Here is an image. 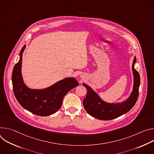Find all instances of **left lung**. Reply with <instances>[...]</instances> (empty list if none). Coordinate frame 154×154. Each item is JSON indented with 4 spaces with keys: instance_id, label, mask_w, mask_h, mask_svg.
Returning <instances> with one entry per match:
<instances>
[{
    "instance_id": "obj_1",
    "label": "left lung",
    "mask_w": 154,
    "mask_h": 154,
    "mask_svg": "<svg viewBox=\"0 0 154 154\" xmlns=\"http://www.w3.org/2000/svg\"><path fill=\"white\" fill-rule=\"evenodd\" d=\"M136 61V58L134 56L132 65L134 77L133 91L129 97L122 103H106L91 87L87 84H82L88 91L87 95L83 100V105L88 114L100 120H112L127 113L133 107L138 100L140 84V74L134 67Z\"/></svg>"
}]
</instances>
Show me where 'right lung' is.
I'll return each instance as SVG.
<instances>
[{
	"instance_id": "add662e5",
	"label": "right lung",
	"mask_w": 154,
	"mask_h": 154,
	"mask_svg": "<svg viewBox=\"0 0 154 154\" xmlns=\"http://www.w3.org/2000/svg\"><path fill=\"white\" fill-rule=\"evenodd\" d=\"M24 45L20 54V60L13 70L12 84L14 96L19 103L30 112L40 116H48L57 112L62 106L64 96L78 86L75 78H66L43 89H32L24 84L22 74V56Z\"/></svg>"
}]
</instances>
